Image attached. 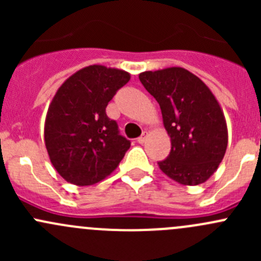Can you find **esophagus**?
<instances>
[{"instance_id": "1", "label": "esophagus", "mask_w": 261, "mask_h": 261, "mask_svg": "<svg viewBox=\"0 0 261 261\" xmlns=\"http://www.w3.org/2000/svg\"><path fill=\"white\" fill-rule=\"evenodd\" d=\"M146 138H147V133H146V131H144L143 135H141L140 138H138V143L139 144H144V143H145Z\"/></svg>"}]
</instances>
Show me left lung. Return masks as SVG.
<instances>
[{
  "label": "left lung",
  "mask_w": 261,
  "mask_h": 261,
  "mask_svg": "<svg viewBox=\"0 0 261 261\" xmlns=\"http://www.w3.org/2000/svg\"><path fill=\"white\" fill-rule=\"evenodd\" d=\"M159 103L172 141L169 156L158 163L170 179L198 186L211 178L225 156L228 133L225 115L211 89L180 67L139 74Z\"/></svg>",
  "instance_id": "obj_1"
}]
</instances>
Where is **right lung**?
Here are the masks:
<instances>
[{"label": "right lung", "mask_w": 261, "mask_h": 261, "mask_svg": "<svg viewBox=\"0 0 261 261\" xmlns=\"http://www.w3.org/2000/svg\"><path fill=\"white\" fill-rule=\"evenodd\" d=\"M128 81V72L93 64L58 88L46 112L44 140L53 167L68 183H98L125 156L130 141L118 134L106 107Z\"/></svg>", "instance_id": "add662e5"}]
</instances>
